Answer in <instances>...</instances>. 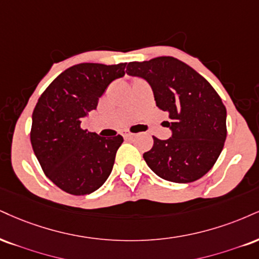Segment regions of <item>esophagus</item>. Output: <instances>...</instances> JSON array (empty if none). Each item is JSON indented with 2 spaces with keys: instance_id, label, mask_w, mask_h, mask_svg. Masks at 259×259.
<instances>
[{
  "instance_id": "1",
  "label": "esophagus",
  "mask_w": 259,
  "mask_h": 259,
  "mask_svg": "<svg viewBox=\"0 0 259 259\" xmlns=\"http://www.w3.org/2000/svg\"><path fill=\"white\" fill-rule=\"evenodd\" d=\"M123 136H124V138H125V139H130V138H133L134 134L130 133L129 130H125V132L123 133Z\"/></svg>"
}]
</instances>
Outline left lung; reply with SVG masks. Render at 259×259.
I'll return each mask as SVG.
<instances>
[{"label":"left lung","instance_id":"1","mask_svg":"<svg viewBox=\"0 0 259 259\" xmlns=\"http://www.w3.org/2000/svg\"><path fill=\"white\" fill-rule=\"evenodd\" d=\"M126 73L145 78L158 108L169 113L172 136L159 140L143 159L154 174L176 183L205 175L222 152L227 138V111L213 87L194 68L172 57L133 61Z\"/></svg>","mask_w":259,"mask_h":259}]
</instances>
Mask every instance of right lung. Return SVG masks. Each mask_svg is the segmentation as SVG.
<instances>
[{"instance_id":"right-lung-1","label":"right lung","mask_w":259,"mask_h":259,"mask_svg":"<svg viewBox=\"0 0 259 259\" xmlns=\"http://www.w3.org/2000/svg\"><path fill=\"white\" fill-rule=\"evenodd\" d=\"M126 62L71 66L49 84L32 113L30 139L46 176L64 192L90 194L110 176L123 136L102 138L80 126Z\"/></svg>"}]
</instances>
